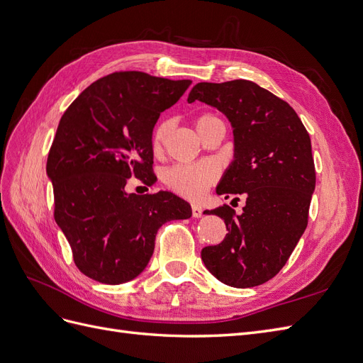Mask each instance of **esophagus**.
Here are the masks:
<instances>
[{
    "instance_id": "34e87169",
    "label": "esophagus",
    "mask_w": 363,
    "mask_h": 363,
    "mask_svg": "<svg viewBox=\"0 0 363 363\" xmlns=\"http://www.w3.org/2000/svg\"><path fill=\"white\" fill-rule=\"evenodd\" d=\"M201 215H203V207L200 204H192V216L201 218Z\"/></svg>"
}]
</instances>
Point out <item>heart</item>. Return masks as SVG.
I'll return each mask as SVG.
<instances>
[{"instance_id":"obj_1","label":"heart","mask_w":363,"mask_h":363,"mask_svg":"<svg viewBox=\"0 0 363 363\" xmlns=\"http://www.w3.org/2000/svg\"><path fill=\"white\" fill-rule=\"evenodd\" d=\"M212 115H201L196 118L195 125L199 127L204 119ZM171 124L168 121H160L156 125L151 136V147L156 152L160 151L168 139ZM218 177L216 168L211 163H199V164H174L163 172V182L167 183L169 189L177 192L188 199H199L208 186L215 183Z\"/></svg>"}]
</instances>
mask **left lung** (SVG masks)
I'll use <instances>...</instances> for the list:
<instances>
[{"label": "left lung", "mask_w": 363, "mask_h": 363, "mask_svg": "<svg viewBox=\"0 0 363 363\" xmlns=\"http://www.w3.org/2000/svg\"><path fill=\"white\" fill-rule=\"evenodd\" d=\"M194 101L216 107L233 128V160L216 194L247 196L240 215L225 204L204 212L223 218L228 233L201 259L228 286H259L284 267L307 227L316 182L311 136L286 101L248 80L199 83Z\"/></svg>", "instance_id": "1"}]
</instances>
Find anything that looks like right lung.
<instances>
[{
    "label": "right lung",
    "instance_id": "right-lung-1",
    "mask_svg": "<svg viewBox=\"0 0 363 363\" xmlns=\"http://www.w3.org/2000/svg\"><path fill=\"white\" fill-rule=\"evenodd\" d=\"M191 83L113 72L86 87L63 113L47 160L54 219L77 268L92 280L136 279L152 256L157 230L192 216L191 204L172 192H125L130 177L155 183L152 130Z\"/></svg>",
    "mask_w": 363,
    "mask_h": 363
}]
</instances>
